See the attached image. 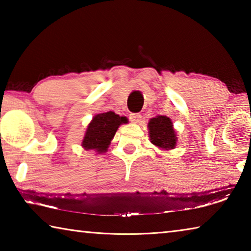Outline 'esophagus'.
I'll return each mask as SVG.
<instances>
[{"label": "esophagus", "mask_w": 251, "mask_h": 251, "mask_svg": "<svg viewBox=\"0 0 251 251\" xmlns=\"http://www.w3.org/2000/svg\"><path fill=\"white\" fill-rule=\"evenodd\" d=\"M129 120L131 123H135V124H138L142 121V115L141 114H130Z\"/></svg>", "instance_id": "1"}]
</instances>
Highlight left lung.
<instances>
[{
	"label": "left lung",
	"instance_id": "8db88e82",
	"mask_svg": "<svg viewBox=\"0 0 251 251\" xmlns=\"http://www.w3.org/2000/svg\"><path fill=\"white\" fill-rule=\"evenodd\" d=\"M147 127L152 145L163 151H171L176 147L177 134L171 118L164 115L152 117L148 122Z\"/></svg>",
	"mask_w": 251,
	"mask_h": 251
}]
</instances>
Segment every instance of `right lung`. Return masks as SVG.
<instances>
[{"instance_id":"obj_1","label":"right lung","mask_w":251,"mask_h":251,"mask_svg":"<svg viewBox=\"0 0 251 251\" xmlns=\"http://www.w3.org/2000/svg\"><path fill=\"white\" fill-rule=\"evenodd\" d=\"M127 118L114 112L100 113L92 118L85 130L82 146L85 151H94L96 154H104L113 141L114 136L122 124H126Z\"/></svg>"}]
</instances>
